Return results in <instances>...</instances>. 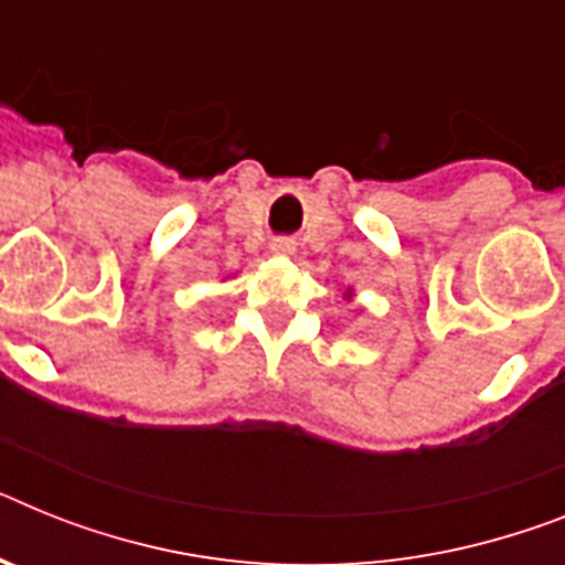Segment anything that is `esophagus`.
<instances>
[{
    "mask_svg": "<svg viewBox=\"0 0 565 565\" xmlns=\"http://www.w3.org/2000/svg\"><path fill=\"white\" fill-rule=\"evenodd\" d=\"M269 253H273V255H284V258H290V255L296 253V241L275 238L273 244H269Z\"/></svg>",
    "mask_w": 565,
    "mask_h": 565,
    "instance_id": "34e87169",
    "label": "esophagus"
}]
</instances>
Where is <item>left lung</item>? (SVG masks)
Instances as JSON below:
<instances>
[{"label":"left lung","mask_w":565,"mask_h":565,"mask_svg":"<svg viewBox=\"0 0 565 565\" xmlns=\"http://www.w3.org/2000/svg\"><path fill=\"white\" fill-rule=\"evenodd\" d=\"M344 298H348V301L353 298V287H348V290H344Z\"/></svg>","instance_id":"left-lung-1"}]
</instances>
